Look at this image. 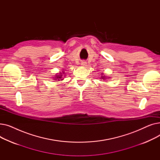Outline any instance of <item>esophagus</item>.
<instances>
[{"label":"esophagus","instance_id":"obj_1","mask_svg":"<svg viewBox=\"0 0 160 160\" xmlns=\"http://www.w3.org/2000/svg\"><path fill=\"white\" fill-rule=\"evenodd\" d=\"M86 65H87V62H85V61H82V62H81V65L83 66V67H86Z\"/></svg>","mask_w":160,"mask_h":160}]
</instances>
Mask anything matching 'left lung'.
Masks as SVG:
<instances>
[{"label":"left lung","instance_id":"8db88e82","mask_svg":"<svg viewBox=\"0 0 160 160\" xmlns=\"http://www.w3.org/2000/svg\"><path fill=\"white\" fill-rule=\"evenodd\" d=\"M101 74H102V76H101V78H102V80H105V79H106V76H104V75H103V73H102ZM102 79H101V80H102Z\"/></svg>","mask_w":160,"mask_h":160}]
</instances>
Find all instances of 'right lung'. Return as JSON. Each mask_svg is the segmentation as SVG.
<instances>
[{"label": "right lung", "mask_w": 160, "mask_h": 160, "mask_svg": "<svg viewBox=\"0 0 160 160\" xmlns=\"http://www.w3.org/2000/svg\"><path fill=\"white\" fill-rule=\"evenodd\" d=\"M62 73H63V74H62ZM65 74V72H64V71H63L62 72H60V74L56 75L55 77H54V80H58V81L63 80V75H62V74Z\"/></svg>", "instance_id": "1"}]
</instances>
